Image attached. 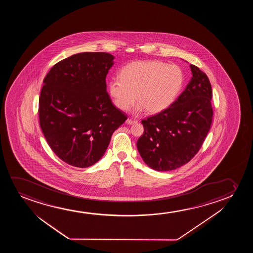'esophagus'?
Listing matches in <instances>:
<instances>
[{"mask_svg": "<svg viewBox=\"0 0 253 253\" xmlns=\"http://www.w3.org/2000/svg\"><path fill=\"white\" fill-rule=\"evenodd\" d=\"M136 123H137L136 120H132V119H129V118H128V119L126 120V124H127V125H135Z\"/></svg>", "mask_w": 253, "mask_h": 253, "instance_id": "esophagus-1", "label": "esophagus"}]
</instances>
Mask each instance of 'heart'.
<instances>
[{
	"label": "heart",
	"mask_w": 253,
	"mask_h": 253,
	"mask_svg": "<svg viewBox=\"0 0 253 253\" xmlns=\"http://www.w3.org/2000/svg\"><path fill=\"white\" fill-rule=\"evenodd\" d=\"M108 82V92L115 106L128 111L136 97V111L156 114L165 111L176 99L183 85V73L179 66L159 60L129 63Z\"/></svg>",
	"instance_id": "heart-1"
}]
</instances>
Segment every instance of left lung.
I'll use <instances>...</instances> for the list:
<instances>
[{
	"label": "left lung",
	"mask_w": 253,
	"mask_h": 253,
	"mask_svg": "<svg viewBox=\"0 0 253 253\" xmlns=\"http://www.w3.org/2000/svg\"><path fill=\"white\" fill-rule=\"evenodd\" d=\"M190 81L176 100L165 111L142 121L144 132L136 146L153 169L170 171L188 163L211 128V84L197 66L190 65Z\"/></svg>",
	"instance_id": "left-lung-1"
}]
</instances>
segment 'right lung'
Here are the masks:
<instances>
[{
  "label": "right lung",
  "instance_id": "add662e5",
  "mask_svg": "<svg viewBox=\"0 0 253 253\" xmlns=\"http://www.w3.org/2000/svg\"><path fill=\"white\" fill-rule=\"evenodd\" d=\"M113 59L108 52L77 53L52 66L43 81L40 125L52 151L71 166L98 162L127 119L106 91Z\"/></svg>",
  "mask_w": 253,
  "mask_h": 253
}]
</instances>
